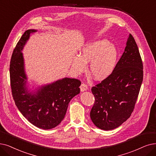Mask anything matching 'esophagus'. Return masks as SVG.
Instances as JSON below:
<instances>
[{
	"instance_id": "34e87169",
	"label": "esophagus",
	"mask_w": 156,
	"mask_h": 156,
	"mask_svg": "<svg viewBox=\"0 0 156 156\" xmlns=\"http://www.w3.org/2000/svg\"><path fill=\"white\" fill-rule=\"evenodd\" d=\"M88 85H87L85 83H82L81 85H80V91H86L87 90H88Z\"/></svg>"
}]
</instances>
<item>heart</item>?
Masks as SVG:
<instances>
[{
	"instance_id": "heart-1",
	"label": "heart",
	"mask_w": 156,
	"mask_h": 156,
	"mask_svg": "<svg viewBox=\"0 0 156 156\" xmlns=\"http://www.w3.org/2000/svg\"><path fill=\"white\" fill-rule=\"evenodd\" d=\"M118 58L115 47L107 40H99L86 43L80 55H75L72 62L73 70L80 74L86 70L90 62L89 72L96 80L107 78L114 70Z\"/></svg>"
}]
</instances>
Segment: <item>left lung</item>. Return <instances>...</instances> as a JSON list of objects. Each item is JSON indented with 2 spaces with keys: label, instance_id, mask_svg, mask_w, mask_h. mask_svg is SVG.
<instances>
[{
  "label": "left lung",
  "instance_id": "obj_1",
  "mask_svg": "<svg viewBox=\"0 0 156 156\" xmlns=\"http://www.w3.org/2000/svg\"><path fill=\"white\" fill-rule=\"evenodd\" d=\"M143 78V62L132 34L114 70L101 83L91 88L95 103L90 118L105 130L121 126L131 115Z\"/></svg>",
  "mask_w": 156,
  "mask_h": 156
}]
</instances>
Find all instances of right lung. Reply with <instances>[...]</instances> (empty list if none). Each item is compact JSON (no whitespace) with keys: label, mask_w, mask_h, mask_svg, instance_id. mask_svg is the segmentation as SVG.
<instances>
[{"label":"right lung","mask_w":156,"mask_h":156,"mask_svg":"<svg viewBox=\"0 0 156 156\" xmlns=\"http://www.w3.org/2000/svg\"><path fill=\"white\" fill-rule=\"evenodd\" d=\"M36 31L26 30L13 50L9 66L11 92L16 107L30 123L40 129H51L63 120L68 103L80 93L81 82L76 79L65 78L43 86L36 94L28 92L21 51L30 34Z\"/></svg>","instance_id":"add662e5"}]
</instances>
